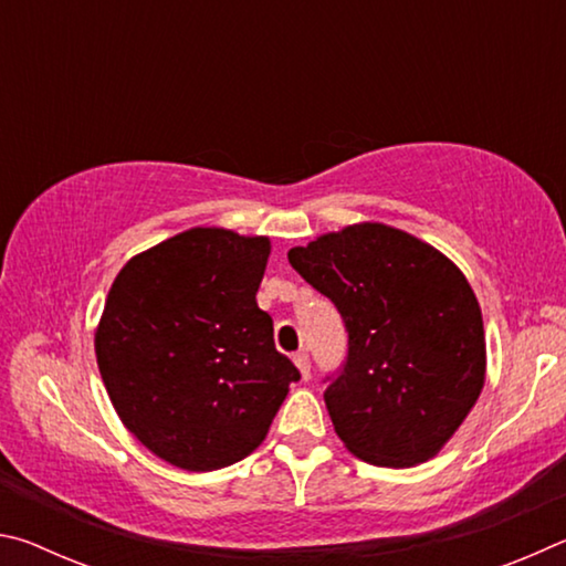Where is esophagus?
<instances>
[{"instance_id":"1","label":"esophagus","mask_w":566,"mask_h":566,"mask_svg":"<svg viewBox=\"0 0 566 566\" xmlns=\"http://www.w3.org/2000/svg\"><path fill=\"white\" fill-rule=\"evenodd\" d=\"M294 364H296V369L302 371V379H310V375H312L310 354H306V352H296V354H294Z\"/></svg>"}]
</instances>
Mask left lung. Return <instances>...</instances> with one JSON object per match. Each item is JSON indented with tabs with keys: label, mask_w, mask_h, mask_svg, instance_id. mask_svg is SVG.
Listing matches in <instances>:
<instances>
[{
	"label": "left lung",
	"mask_w": 566,
	"mask_h": 566,
	"mask_svg": "<svg viewBox=\"0 0 566 566\" xmlns=\"http://www.w3.org/2000/svg\"><path fill=\"white\" fill-rule=\"evenodd\" d=\"M286 256L329 296L349 337L344 364L324 377L334 432L369 464L427 462L484 387L482 310L464 274L421 239L375 222Z\"/></svg>",
	"instance_id": "1"
}]
</instances>
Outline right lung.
Returning <instances> with one entry per match:
<instances>
[{
	"label": "right lung",
	"instance_id": "1",
	"mask_svg": "<svg viewBox=\"0 0 566 566\" xmlns=\"http://www.w3.org/2000/svg\"><path fill=\"white\" fill-rule=\"evenodd\" d=\"M270 239L197 227L122 266L94 337L107 395L149 452L189 472L252 454L300 369L256 306Z\"/></svg>",
	"mask_w": 566,
	"mask_h": 566
}]
</instances>
